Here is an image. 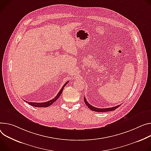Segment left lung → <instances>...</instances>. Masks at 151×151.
I'll return each instance as SVG.
<instances>
[{"mask_svg": "<svg viewBox=\"0 0 151 151\" xmlns=\"http://www.w3.org/2000/svg\"><path fill=\"white\" fill-rule=\"evenodd\" d=\"M84 102L86 103V104L87 105V106L91 109L92 111H96V112H107V111H114L116 109H117V108H119L120 105H117L116 106H113L111 108H96V107H94L92 105H91L90 104H89L88 103V102L86 100V98L84 97Z\"/></svg>", "mask_w": 151, "mask_h": 151, "instance_id": "obj_1", "label": "left lung"}]
</instances>
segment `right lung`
Returning <instances> with one entry per match:
<instances>
[{
	"label": "right lung",
	"instance_id": "right-lung-1",
	"mask_svg": "<svg viewBox=\"0 0 151 151\" xmlns=\"http://www.w3.org/2000/svg\"><path fill=\"white\" fill-rule=\"evenodd\" d=\"M68 81L66 82V83L64 84V86H63V87L61 88V89L60 90V91L59 93L57 94V95L53 99L50 100V101H49L45 102H40V103H39V102H38V103H37V102H27V101H26V102H28L29 105H32V106H35V107H47V106L51 105L53 103H54L55 102V101L59 98V97L60 96V95L61 94V93H62V92H63V90L64 87H65V86H66V84L68 83Z\"/></svg>",
	"mask_w": 151,
	"mask_h": 151
}]
</instances>
